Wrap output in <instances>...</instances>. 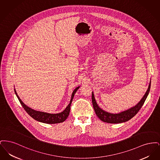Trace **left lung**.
<instances>
[{
    "label": "left lung",
    "instance_id": "8db88e82",
    "mask_svg": "<svg viewBox=\"0 0 160 160\" xmlns=\"http://www.w3.org/2000/svg\"><path fill=\"white\" fill-rule=\"evenodd\" d=\"M150 88H151V82L149 83L148 89L146 92L145 95L136 106L118 114H113V113L106 112L103 110H102L101 108H99L97 103L96 102L93 93L92 92V104H93L95 112L99 119L103 122L110 123H119L127 122L131 118H132L136 114H137L138 111L140 110V109L141 108V107L143 106V104L145 103V100L149 94Z\"/></svg>",
    "mask_w": 160,
    "mask_h": 160
}]
</instances>
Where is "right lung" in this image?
Listing matches in <instances>:
<instances>
[{
	"instance_id": "right-lung-1",
	"label": "right lung",
	"mask_w": 160,
	"mask_h": 160,
	"mask_svg": "<svg viewBox=\"0 0 160 160\" xmlns=\"http://www.w3.org/2000/svg\"><path fill=\"white\" fill-rule=\"evenodd\" d=\"M78 88H79V86L76 88L74 90V91L72 93V95H71L70 102L68 105V106L66 107V108L62 112H61L60 113H57V114H50V113H44V112H38V111H36V110L32 109L29 107L26 106L23 103L22 101L18 96L17 92L15 91V89H14V91H15V95H17L18 99L19 100L22 106L24 108V109L28 114L31 116L32 118H33L35 120L39 121V122L48 123V124H53V123H58L64 122L67 119L69 114L70 107H71L72 101L73 99L76 92L78 90Z\"/></svg>"
}]
</instances>
